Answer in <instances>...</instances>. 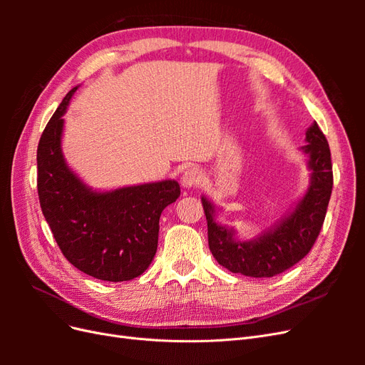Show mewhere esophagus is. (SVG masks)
<instances>
[{"label": "esophagus", "instance_id": "34e87169", "mask_svg": "<svg viewBox=\"0 0 365 365\" xmlns=\"http://www.w3.org/2000/svg\"><path fill=\"white\" fill-rule=\"evenodd\" d=\"M201 182H202V173L196 168L187 169L181 176V184L182 187H185V189H192V187L200 185Z\"/></svg>", "mask_w": 365, "mask_h": 365}]
</instances>
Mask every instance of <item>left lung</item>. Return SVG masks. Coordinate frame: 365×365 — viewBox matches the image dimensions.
I'll use <instances>...</instances> for the list:
<instances>
[{"instance_id":"1","label":"left lung","mask_w":365,"mask_h":365,"mask_svg":"<svg viewBox=\"0 0 365 365\" xmlns=\"http://www.w3.org/2000/svg\"><path fill=\"white\" fill-rule=\"evenodd\" d=\"M300 150L307 157V169L311 170L307 190L291 212L256 237L240 240L233 227L216 222L219 208L205 196L201 197L210 251L228 271L257 279L274 277L300 262L315 244L334 185L330 149L317 121L307 128L306 145Z\"/></svg>"}]
</instances>
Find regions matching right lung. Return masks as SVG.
Returning a JSON list of instances; mask_svg holds the SVG:
<instances>
[{"instance_id":"1","label":"right lung","mask_w":365,"mask_h":365,"mask_svg":"<svg viewBox=\"0 0 365 365\" xmlns=\"http://www.w3.org/2000/svg\"><path fill=\"white\" fill-rule=\"evenodd\" d=\"M79 86L63 97L39 140L41 208L62 254L77 269L105 282L132 280L152 263L160 216L181 189L175 180H164L96 190L81 180L62 153L63 114Z\"/></svg>"}]
</instances>
